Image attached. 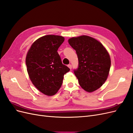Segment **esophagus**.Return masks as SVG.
Instances as JSON below:
<instances>
[{"mask_svg": "<svg viewBox=\"0 0 133 133\" xmlns=\"http://www.w3.org/2000/svg\"><path fill=\"white\" fill-rule=\"evenodd\" d=\"M68 66L69 67L70 69H71V68H72V65H71V64H69V65H68Z\"/></svg>", "mask_w": 133, "mask_h": 133, "instance_id": "1", "label": "esophagus"}]
</instances>
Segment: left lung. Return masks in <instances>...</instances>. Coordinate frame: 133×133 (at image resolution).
Masks as SVG:
<instances>
[{
	"label": "left lung",
	"instance_id": "8db88e82",
	"mask_svg": "<svg viewBox=\"0 0 133 133\" xmlns=\"http://www.w3.org/2000/svg\"><path fill=\"white\" fill-rule=\"evenodd\" d=\"M75 50L78 68L74 70L79 85L88 92H92L102 87L109 73L111 60L104 46L97 40L82 35L68 40Z\"/></svg>",
	"mask_w": 133,
	"mask_h": 133
}]
</instances>
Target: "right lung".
I'll use <instances>...</instances> for the list:
<instances>
[{"instance_id": "add662e5", "label": "right lung", "mask_w": 133, "mask_h": 133, "mask_svg": "<svg viewBox=\"0 0 133 133\" xmlns=\"http://www.w3.org/2000/svg\"><path fill=\"white\" fill-rule=\"evenodd\" d=\"M64 41L62 36H43L33 43L26 55L27 71L32 83L48 96L57 93L64 74L70 70L63 64L57 51Z\"/></svg>"}]
</instances>
